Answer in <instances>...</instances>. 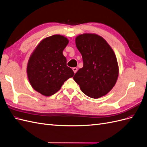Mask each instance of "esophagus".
<instances>
[{"instance_id": "esophagus-1", "label": "esophagus", "mask_w": 147, "mask_h": 147, "mask_svg": "<svg viewBox=\"0 0 147 147\" xmlns=\"http://www.w3.org/2000/svg\"><path fill=\"white\" fill-rule=\"evenodd\" d=\"M73 69V71H74V72L75 74L77 72V70H78V69L77 68V67H74V68L72 69Z\"/></svg>"}]
</instances>
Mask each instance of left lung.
Masks as SVG:
<instances>
[{
	"label": "left lung",
	"instance_id": "8db88e82",
	"mask_svg": "<svg viewBox=\"0 0 147 147\" xmlns=\"http://www.w3.org/2000/svg\"><path fill=\"white\" fill-rule=\"evenodd\" d=\"M75 43L82 55L83 67L75 74L74 80L86 96L94 99L105 96L116 84L119 75L113 49L96 34L78 35Z\"/></svg>",
	"mask_w": 147,
	"mask_h": 147
}]
</instances>
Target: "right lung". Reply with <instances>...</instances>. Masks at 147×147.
<instances>
[{"label": "right lung", "mask_w": 147, "mask_h": 147, "mask_svg": "<svg viewBox=\"0 0 147 147\" xmlns=\"http://www.w3.org/2000/svg\"><path fill=\"white\" fill-rule=\"evenodd\" d=\"M69 40L62 35L55 34L39 43L29 59L27 75L31 86L46 96L55 94L64 83L72 77L74 71L67 66L63 51Z\"/></svg>", "instance_id": "1"}]
</instances>
